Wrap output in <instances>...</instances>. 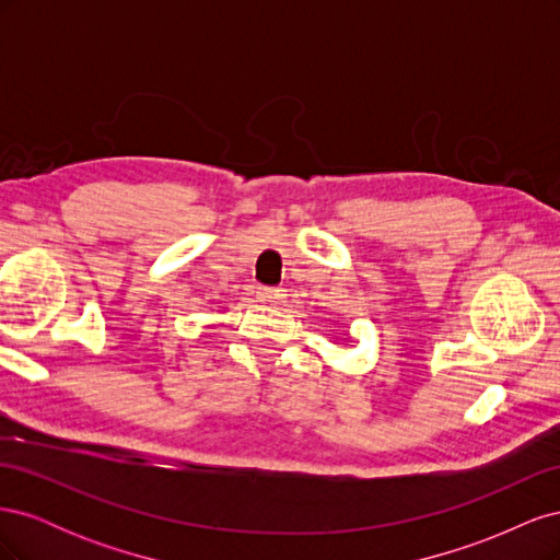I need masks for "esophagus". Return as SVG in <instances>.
Listing matches in <instances>:
<instances>
[{"instance_id":"obj_1","label":"esophagus","mask_w":560,"mask_h":560,"mask_svg":"<svg viewBox=\"0 0 560 560\" xmlns=\"http://www.w3.org/2000/svg\"><path fill=\"white\" fill-rule=\"evenodd\" d=\"M259 296H261L264 301H268V303H278L284 294H282V290H278V287H261Z\"/></svg>"}]
</instances>
